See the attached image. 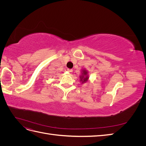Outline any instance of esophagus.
<instances>
[{
  "mask_svg": "<svg viewBox=\"0 0 146 146\" xmlns=\"http://www.w3.org/2000/svg\"><path fill=\"white\" fill-rule=\"evenodd\" d=\"M68 71L69 72V73H72V69H68Z\"/></svg>",
  "mask_w": 146,
  "mask_h": 146,
  "instance_id": "34e87169",
  "label": "esophagus"
}]
</instances>
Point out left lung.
<instances>
[{
	"instance_id": "8db88e82",
	"label": "left lung",
	"mask_w": 146,
	"mask_h": 146,
	"mask_svg": "<svg viewBox=\"0 0 146 146\" xmlns=\"http://www.w3.org/2000/svg\"><path fill=\"white\" fill-rule=\"evenodd\" d=\"M80 82L82 84L86 83L89 80V75H88V71L85 69H83L81 71V75L80 76Z\"/></svg>"
}]
</instances>
